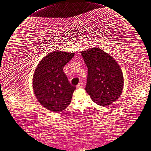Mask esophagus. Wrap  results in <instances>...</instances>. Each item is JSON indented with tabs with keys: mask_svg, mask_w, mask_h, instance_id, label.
Returning <instances> with one entry per match:
<instances>
[{
	"mask_svg": "<svg viewBox=\"0 0 151 151\" xmlns=\"http://www.w3.org/2000/svg\"><path fill=\"white\" fill-rule=\"evenodd\" d=\"M83 87V85L82 83H80L76 86L77 88H82Z\"/></svg>",
	"mask_w": 151,
	"mask_h": 151,
	"instance_id": "34e87169",
	"label": "esophagus"
}]
</instances>
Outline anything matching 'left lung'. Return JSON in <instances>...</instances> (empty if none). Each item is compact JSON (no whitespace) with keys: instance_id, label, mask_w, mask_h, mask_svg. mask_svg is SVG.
Instances as JSON below:
<instances>
[{"instance_id":"1","label":"left lung","mask_w":151,"mask_h":151,"mask_svg":"<svg viewBox=\"0 0 151 151\" xmlns=\"http://www.w3.org/2000/svg\"><path fill=\"white\" fill-rule=\"evenodd\" d=\"M80 53L88 68L86 93L99 105L111 104L119 98L124 89V76L118 63L99 47Z\"/></svg>"}]
</instances>
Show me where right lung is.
Listing matches in <instances>:
<instances>
[{"mask_svg": "<svg viewBox=\"0 0 151 151\" xmlns=\"http://www.w3.org/2000/svg\"><path fill=\"white\" fill-rule=\"evenodd\" d=\"M75 53L53 51L44 57L36 66L32 78L36 98L46 109L60 112L71 103L76 87L68 80L63 68Z\"/></svg>", "mask_w": 151, "mask_h": 151, "instance_id": "1", "label": "right lung"}]
</instances>
